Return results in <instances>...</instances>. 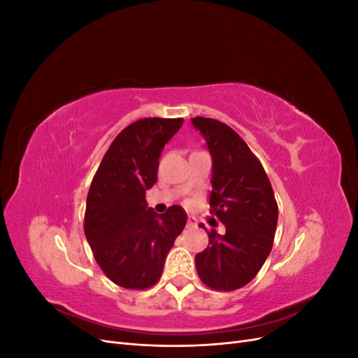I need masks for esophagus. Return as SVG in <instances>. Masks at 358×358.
Masks as SVG:
<instances>
[{"instance_id":"esophagus-1","label":"esophagus","mask_w":358,"mask_h":358,"mask_svg":"<svg viewBox=\"0 0 358 358\" xmlns=\"http://www.w3.org/2000/svg\"><path fill=\"white\" fill-rule=\"evenodd\" d=\"M197 225V220L194 216H188V227H196Z\"/></svg>"}]
</instances>
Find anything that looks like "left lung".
Listing matches in <instances>:
<instances>
[{
	"mask_svg": "<svg viewBox=\"0 0 358 358\" xmlns=\"http://www.w3.org/2000/svg\"><path fill=\"white\" fill-rule=\"evenodd\" d=\"M191 124L212 158L210 212L225 225L224 234L209 233L208 248L196 255L197 273L213 289L233 291L251 282L272 251L278 204L262 162L234 129L201 116Z\"/></svg>",
	"mask_w": 358,
	"mask_h": 358,
	"instance_id": "obj_1",
	"label": "left lung"
}]
</instances>
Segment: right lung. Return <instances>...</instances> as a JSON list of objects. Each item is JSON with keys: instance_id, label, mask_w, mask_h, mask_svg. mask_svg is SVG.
Returning a JSON list of instances; mask_svg holds the SVG:
<instances>
[{"instance_id": "add662e5", "label": "right lung", "mask_w": 358, "mask_h": 358, "mask_svg": "<svg viewBox=\"0 0 358 358\" xmlns=\"http://www.w3.org/2000/svg\"><path fill=\"white\" fill-rule=\"evenodd\" d=\"M182 117H145L124 128L103 157L86 199L85 236L95 262L119 287L145 289L161 278L166 257L185 229L187 212L148 208L159 157Z\"/></svg>"}]
</instances>
